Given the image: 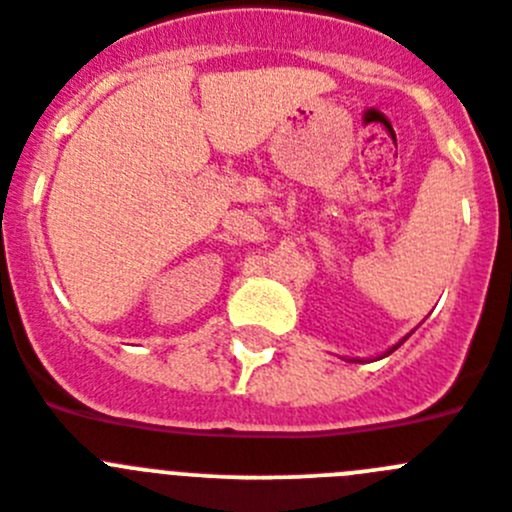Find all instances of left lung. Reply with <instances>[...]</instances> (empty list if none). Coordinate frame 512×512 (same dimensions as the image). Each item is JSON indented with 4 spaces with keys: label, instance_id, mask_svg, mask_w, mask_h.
<instances>
[{
    "label": "left lung",
    "instance_id": "1",
    "mask_svg": "<svg viewBox=\"0 0 512 512\" xmlns=\"http://www.w3.org/2000/svg\"><path fill=\"white\" fill-rule=\"evenodd\" d=\"M409 335H411V332H409ZM409 335L403 337V340H398V342H396V345H393V348H388V350H386V353H383V355H381V358H386V355H391V353H393V350H398V348H401L403 342L409 340ZM381 358H378V360H381ZM345 360H350V363H363V360H360V358H345Z\"/></svg>",
    "mask_w": 512,
    "mask_h": 512
}]
</instances>
